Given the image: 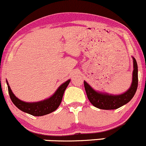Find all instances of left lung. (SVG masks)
Here are the masks:
<instances>
[{
  "label": "left lung",
  "mask_w": 146,
  "mask_h": 146,
  "mask_svg": "<svg viewBox=\"0 0 146 146\" xmlns=\"http://www.w3.org/2000/svg\"><path fill=\"white\" fill-rule=\"evenodd\" d=\"M133 59L132 81L130 87L121 94H110L106 92L96 91L84 81V88L88 99L94 107L101 110H116L123 106L132 100L138 86V66L135 58Z\"/></svg>",
  "instance_id": "obj_1"
}]
</instances>
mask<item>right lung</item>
Wrapping results in <instances>:
<instances>
[{
    "label": "right lung",
    "instance_id": "obj_1",
    "mask_svg": "<svg viewBox=\"0 0 146 146\" xmlns=\"http://www.w3.org/2000/svg\"><path fill=\"white\" fill-rule=\"evenodd\" d=\"M70 82V79L64 82L63 84L59 86L55 92L48 98L45 99L44 100H41V101L28 102L23 101L16 96L14 93L12 92L7 80H6L9 96H10L11 100L14 104V105L22 111L35 116H44V115L48 114L51 112L55 111L61 104L64 93L69 84Z\"/></svg>",
    "mask_w": 146,
    "mask_h": 146
}]
</instances>
